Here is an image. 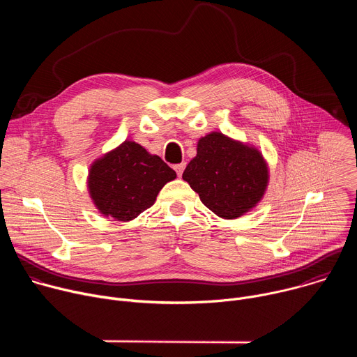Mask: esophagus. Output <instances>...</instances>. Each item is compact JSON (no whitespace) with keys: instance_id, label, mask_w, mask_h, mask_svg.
Masks as SVG:
<instances>
[{"instance_id":"1","label":"esophagus","mask_w":357,"mask_h":357,"mask_svg":"<svg viewBox=\"0 0 357 357\" xmlns=\"http://www.w3.org/2000/svg\"><path fill=\"white\" fill-rule=\"evenodd\" d=\"M185 167H186V164H185V162H182V164H178V165H175V171H176L178 176H181V175H182V172H183Z\"/></svg>"}]
</instances>
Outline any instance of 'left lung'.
I'll use <instances>...</instances> for the list:
<instances>
[{
    "label": "left lung",
    "instance_id": "left-lung-1",
    "mask_svg": "<svg viewBox=\"0 0 357 357\" xmlns=\"http://www.w3.org/2000/svg\"><path fill=\"white\" fill-rule=\"evenodd\" d=\"M196 151L182 178L203 205L223 219H237L256 208L270 178L257 148L213 131L197 141Z\"/></svg>",
    "mask_w": 357,
    "mask_h": 357
}]
</instances>
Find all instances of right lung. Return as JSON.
I'll use <instances>...</instances> for the list:
<instances>
[{
	"label": "right lung",
	"instance_id": "1",
	"mask_svg": "<svg viewBox=\"0 0 357 357\" xmlns=\"http://www.w3.org/2000/svg\"><path fill=\"white\" fill-rule=\"evenodd\" d=\"M176 172L158 155L134 141L126 139L89 171L87 188L98 212L119 222H130L154 202Z\"/></svg>",
	"mask_w": 357,
	"mask_h": 357
}]
</instances>
